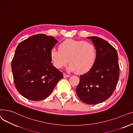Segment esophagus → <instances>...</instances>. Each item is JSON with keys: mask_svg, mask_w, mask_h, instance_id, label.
Wrapping results in <instances>:
<instances>
[{"mask_svg": "<svg viewBox=\"0 0 133 133\" xmlns=\"http://www.w3.org/2000/svg\"><path fill=\"white\" fill-rule=\"evenodd\" d=\"M63 75H64V76L65 78H66V77H69V75H68V74H66V73H64V74H63Z\"/></svg>", "mask_w": 133, "mask_h": 133, "instance_id": "esophagus-1", "label": "esophagus"}]
</instances>
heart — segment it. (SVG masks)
<instances>
[{
	"label": "heart",
	"mask_w": 133,
	"mask_h": 133,
	"mask_svg": "<svg viewBox=\"0 0 133 133\" xmlns=\"http://www.w3.org/2000/svg\"><path fill=\"white\" fill-rule=\"evenodd\" d=\"M50 57L57 68L65 66L68 62L69 71L83 74L88 72L93 67L96 51L91 43L68 39L60 44L59 50L52 49Z\"/></svg>",
	"instance_id": "heart-1"
}]
</instances>
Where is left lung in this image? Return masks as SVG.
<instances>
[{
    "mask_svg": "<svg viewBox=\"0 0 133 133\" xmlns=\"http://www.w3.org/2000/svg\"><path fill=\"white\" fill-rule=\"evenodd\" d=\"M92 40L96 51L95 61L90 70L80 75L76 88L79 99L84 103L95 104L112 95L119 77V65L116 50L106 40L97 37Z\"/></svg>",
    "mask_w": 133,
    "mask_h": 133,
    "instance_id": "obj_1",
    "label": "left lung"
}]
</instances>
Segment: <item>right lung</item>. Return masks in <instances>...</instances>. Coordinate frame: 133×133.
<instances>
[{"label":"right lung","instance_id":"1","mask_svg":"<svg viewBox=\"0 0 133 133\" xmlns=\"http://www.w3.org/2000/svg\"><path fill=\"white\" fill-rule=\"evenodd\" d=\"M58 42L53 37L38 34L18 45L11 68L15 86L25 98L32 101L50 95L62 73L53 66L50 52Z\"/></svg>","mask_w":133,"mask_h":133}]
</instances>
